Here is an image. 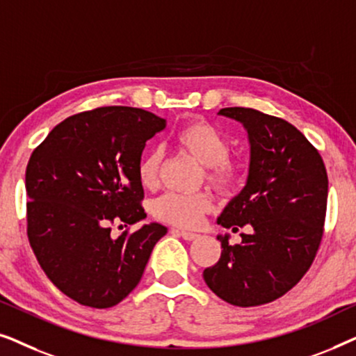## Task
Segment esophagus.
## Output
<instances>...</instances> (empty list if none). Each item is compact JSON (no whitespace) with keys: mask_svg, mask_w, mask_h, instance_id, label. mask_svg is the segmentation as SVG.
<instances>
[{"mask_svg":"<svg viewBox=\"0 0 356 356\" xmlns=\"http://www.w3.org/2000/svg\"><path fill=\"white\" fill-rule=\"evenodd\" d=\"M173 233H177V235H179V236H183L184 240L186 241H193V240H196V238L199 236L197 233H191V232H184V230H172Z\"/></svg>","mask_w":356,"mask_h":356,"instance_id":"esophagus-1","label":"esophagus"}]
</instances>
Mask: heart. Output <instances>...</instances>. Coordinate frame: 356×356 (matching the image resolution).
Here are the masks:
<instances>
[{
	"mask_svg": "<svg viewBox=\"0 0 356 356\" xmlns=\"http://www.w3.org/2000/svg\"><path fill=\"white\" fill-rule=\"evenodd\" d=\"M175 144L179 150L204 165L206 179L218 193L235 191L243 178V163L230 157V140L217 126L206 120H191L175 133ZM163 155L159 149L149 150L138 163V178L144 188L159 186ZM213 199L211 193L196 194L168 193L154 204V216L170 225L194 228L211 212Z\"/></svg>",
	"mask_w": 356,
	"mask_h": 356,
	"instance_id": "1",
	"label": "heart"
}]
</instances>
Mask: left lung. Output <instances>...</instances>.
Listing matches in <instances>:
<instances>
[{"instance_id": "obj_1", "label": "left lung", "mask_w": 356, "mask_h": 356, "mask_svg": "<svg viewBox=\"0 0 356 356\" xmlns=\"http://www.w3.org/2000/svg\"><path fill=\"white\" fill-rule=\"evenodd\" d=\"M218 115L245 126L251 159L245 188L217 223L252 232L233 246L228 235H218L220 259L202 275L227 303L266 305L293 289L313 264L324 233L327 172L314 145L289 121L243 106Z\"/></svg>"}]
</instances>
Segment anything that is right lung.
<instances>
[{
  "mask_svg": "<svg viewBox=\"0 0 356 356\" xmlns=\"http://www.w3.org/2000/svg\"><path fill=\"white\" fill-rule=\"evenodd\" d=\"M167 120L133 106H100L55 126L26 170L27 236L58 290L90 308H111L139 284L160 223L111 235L145 218L138 163ZM120 225V227H123Z\"/></svg>",
  "mask_w": 356,
  "mask_h": 356,
  "instance_id": "obj_1",
  "label": "right lung"
}]
</instances>
